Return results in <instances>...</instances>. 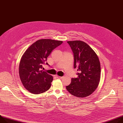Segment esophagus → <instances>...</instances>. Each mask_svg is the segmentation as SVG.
I'll use <instances>...</instances> for the list:
<instances>
[{
    "label": "esophagus",
    "mask_w": 123,
    "mask_h": 123,
    "mask_svg": "<svg viewBox=\"0 0 123 123\" xmlns=\"http://www.w3.org/2000/svg\"><path fill=\"white\" fill-rule=\"evenodd\" d=\"M56 77H57V79H60V80H61V79H62L63 78V76H57Z\"/></svg>",
    "instance_id": "34e87169"
}]
</instances>
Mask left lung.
<instances>
[{
    "mask_svg": "<svg viewBox=\"0 0 123 123\" xmlns=\"http://www.w3.org/2000/svg\"><path fill=\"white\" fill-rule=\"evenodd\" d=\"M74 57V69L77 68L78 77L72 78L66 86L67 91L78 98H84L95 91L100 77V65L95 52L81 41H68Z\"/></svg>",
    "mask_w": 123,
    "mask_h": 123,
    "instance_id": "obj_1",
    "label": "left lung"
}]
</instances>
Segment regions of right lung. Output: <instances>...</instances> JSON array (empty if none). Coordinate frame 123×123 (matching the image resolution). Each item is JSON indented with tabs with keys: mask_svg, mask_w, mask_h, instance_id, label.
<instances>
[{
	"mask_svg": "<svg viewBox=\"0 0 123 123\" xmlns=\"http://www.w3.org/2000/svg\"><path fill=\"white\" fill-rule=\"evenodd\" d=\"M62 43L51 39L39 40L23 55L19 65V75L24 86L29 92L39 94L50 88L53 76L43 71L42 66L52 50ZM46 64L49 65L47 62Z\"/></svg>",
	"mask_w": 123,
	"mask_h": 123,
	"instance_id": "right-lung-1",
	"label": "right lung"
}]
</instances>
